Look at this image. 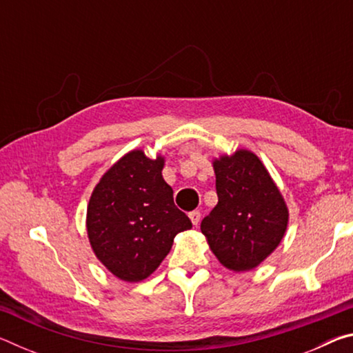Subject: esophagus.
Instances as JSON below:
<instances>
[{
    "label": "esophagus",
    "mask_w": 353,
    "mask_h": 353,
    "mask_svg": "<svg viewBox=\"0 0 353 353\" xmlns=\"http://www.w3.org/2000/svg\"><path fill=\"white\" fill-rule=\"evenodd\" d=\"M190 219H191V223H193L194 225H198L199 221H201V212L199 210L190 212Z\"/></svg>",
    "instance_id": "obj_1"
}]
</instances>
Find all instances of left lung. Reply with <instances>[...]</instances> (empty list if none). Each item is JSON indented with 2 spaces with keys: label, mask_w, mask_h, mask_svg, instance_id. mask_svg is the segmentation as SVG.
Instances as JSON below:
<instances>
[{
  "label": "left lung",
  "mask_w": 353,
  "mask_h": 353,
  "mask_svg": "<svg viewBox=\"0 0 353 353\" xmlns=\"http://www.w3.org/2000/svg\"><path fill=\"white\" fill-rule=\"evenodd\" d=\"M218 204L201 230L216 259L232 271H249L279 246L288 208L254 152L240 149L213 162Z\"/></svg>",
  "instance_id": "obj_1"
}]
</instances>
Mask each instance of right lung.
<instances>
[{"label": "right lung", "instance_id": "1", "mask_svg": "<svg viewBox=\"0 0 353 353\" xmlns=\"http://www.w3.org/2000/svg\"><path fill=\"white\" fill-rule=\"evenodd\" d=\"M162 170V157L151 160L143 151L129 152L105 172L88 202L87 232L94 254L126 282L151 276L174 236L191 229Z\"/></svg>", "mask_w": 353, "mask_h": 353}]
</instances>
